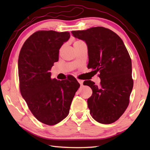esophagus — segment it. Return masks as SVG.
I'll return each instance as SVG.
<instances>
[{"mask_svg": "<svg viewBox=\"0 0 150 150\" xmlns=\"http://www.w3.org/2000/svg\"><path fill=\"white\" fill-rule=\"evenodd\" d=\"M77 81L79 82V83L81 84V86H82V84H83V81H82V80H79V79H78Z\"/></svg>", "mask_w": 150, "mask_h": 150, "instance_id": "1", "label": "esophagus"}]
</instances>
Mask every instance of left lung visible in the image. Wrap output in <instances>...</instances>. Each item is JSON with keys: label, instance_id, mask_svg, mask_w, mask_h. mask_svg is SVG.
<instances>
[{"label": "left lung", "instance_id": "obj_1", "mask_svg": "<svg viewBox=\"0 0 150 150\" xmlns=\"http://www.w3.org/2000/svg\"><path fill=\"white\" fill-rule=\"evenodd\" d=\"M71 33L86 44L88 68L100 73V86L91 81L84 82L93 91L87 101L91 115L101 124L115 122L128 106L133 86L128 50L119 35L104 27L73 31Z\"/></svg>", "mask_w": 150, "mask_h": 150}]
</instances>
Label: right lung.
I'll use <instances>...</instances> for the list:
<instances>
[{"label": "right lung", "instance_id": "obj_1", "mask_svg": "<svg viewBox=\"0 0 150 150\" xmlns=\"http://www.w3.org/2000/svg\"><path fill=\"white\" fill-rule=\"evenodd\" d=\"M69 37V32L37 31L25 41L19 53L21 95L36 119L47 125H55L68 116L80 87L72 76L66 81L51 78V69L59 60V50Z\"/></svg>", "mask_w": 150, "mask_h": 150}]
</instances>
